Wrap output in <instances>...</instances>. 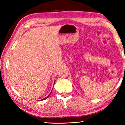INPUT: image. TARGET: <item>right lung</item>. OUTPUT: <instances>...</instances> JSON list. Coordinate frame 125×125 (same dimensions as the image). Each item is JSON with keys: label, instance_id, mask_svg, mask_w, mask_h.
Instances as JSON below:
<instances>
[{"label": "right lung", "instance_id": "obj_1", "mask_svg": "<svg viewBox=\"0 0 125 125\" xmlns=\"http://www.w3.org/2000/svg\"><path fill=\"white\" fill-rule=\"evenodd\" d=\"M54 83H55V81H54ZM51 93H52V92H51V93H49V94L48 95V96H47V97H45V98H44V99H42V100H45V99H47V98H48V97H49V95H51ZM42 100H41V101H42Z\"/></svg>", "mask_w": 125, "mask_h": 125}]
</instances>
